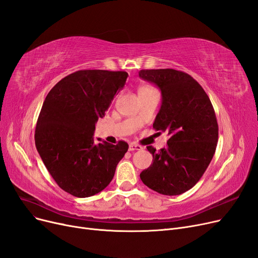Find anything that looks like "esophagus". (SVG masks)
Instances as JSON below:
<instances>
[{"mask_svg": "<svg viewBox=\"0 0 258 258\" xmlns=\"http://www.w3.org/2000/svg\"><path fill=\"white\" fill-rule=\"evenodd\" d=\"M143 148L141 147V145L139 144H135V143H131L130 147H128V150L131 152H134V151H141Z\"/></svg>", "mask_w": 258, "mask_h": 258, "instance_id": "1", "label": "esophagus"}]
</instances>
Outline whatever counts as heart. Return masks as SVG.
I'll return each instance as SVG.
<instances>
[{
	"label": "heart",
	"mask_w": 258,
	"mask_h": 258,
	"mask_svg": "<svg viewBox=\"0 0 258 258\" xmlns=\"http://www.w3.org/2000/svg\"><path fill=\"white\" fill-rule=\"evenodd\" d=\"M151 87H149V86H143V87H141L140 89H139V92H141V91H144V89H150Z\"/></svg>",
	"instance_id": "1"
}]
</instances>
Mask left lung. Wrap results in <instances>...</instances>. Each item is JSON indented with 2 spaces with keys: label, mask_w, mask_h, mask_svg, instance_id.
<instances>
[{
  "label": "left lung",
  "mask_w": 258,
  "mask_h": 258,
  "mask_svg": "<svg viewBox=\"0 0 258 258\" xmlns=\"http://www.w3.org/2000/svg\"><path fill=\"white\" fill-rule=\"evenodd\" d=\"M139 77L161 91L153 127L170 135L167 147L159 152L148 147L153 163L140 178L157 193L180 195L199 181L214 156L218 141L214 108L204 88L183 72L142 70Z\"/></svg>",
  "instance_id": "left-lung-1"
}]
</instances>
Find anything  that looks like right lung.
Returning <instances> with one entry per match:
<instances>
[{"label":"right lung","instance_id":"right-lung-1","mask_svg":"<svg viewBox=\"0 0 258 258\" xmlns=\"http://www.w3.org/2000/svg\"><path fill=\"white\" fill-rule=\"evenodd\" d=\"M126 72L78 71L55 84L37 121V150L53 180L73 196L104 189L128 150L125 141L97 143L94 133L127 78ZM101 141V139H99Z\"/></svg>","mask_w":258,"mask_h":258}]
</instances>
